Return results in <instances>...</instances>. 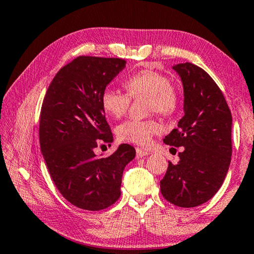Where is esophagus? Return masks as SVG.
Returning a JSON list of instances; mask_svg holds the SVG:
<instances>
[{"mask_svg":"<svg viewBox=\"0 0 254 254\" xmlns=\"http://www.w3.org/2000/svg\"><path fill=\"white\" fill-rule=\"evenodd\" d=\"M135 151H137V156H138V157L147 156V155L149 154V151H148V150L142 149V148H137V149H135Z\"/></svg>","mask_w":254,"mask_h":254,"instance_id":"obj_1","label":"esophagus"}]
</instances>
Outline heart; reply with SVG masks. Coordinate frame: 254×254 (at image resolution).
Listing matches in <instances>:
<instances>
[{"instance_id": "1", "label": "heart", "mask_w": 254, "mask_h": 254, "mask_svg": "<svg viewBox=\"0 0 254 254\" xmlns=\"http://www.w3.org/2000/svg\"><path fill=\"white\" fill-rule=\"evenodd\" d=\"M127 93L106 88L100 101L104 111L115 119L127 114L132 98H146L148 113L170 115L177 109L178 92L164 74L153 69H143L132 74L124 81ZM162 127L155 120H128L116 128L117 137L123 141L147 146L153 135L160 133Z\"/></svg>"}]
</instances>
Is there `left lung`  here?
I'll list each match as a JSON object with an SVG mask.
<instances>
[{"label": "left lung", "mask_w": 254, "mask_h": 254, "mask_svg": "<svg viewBox=\"0 0 254 254\" xmlns=\"http://www.w3.org/2000/svg\"><path fill=\"white\" fill-rule=\"evenodd\" d=\"M184 86L185 115L164 143L184 147L177 164L169 162L161 192L170 203L194 207L220 189L232 160V113L212 77L190 63L172 67Z\"/></svg>", "instance_id": "obj_1"}]
</instances>
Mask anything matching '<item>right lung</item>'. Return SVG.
Segmentation results:
<instances>
[{
  "instance_id": "right-lung-1",
  "label": "right lung",
  "mask_w": 254,
  "mask_h": 254,
  "mask_svg": "<svg viewBox=\"0 0 254 254\" xmlns=\"http://www.w3.org/2000/svg\"><path fill=\"white\" fill-rule=\"evenodd\" d=\"M120 58L81 56L64 66L45 93L40 116V145L49 173L73 205L99 211L121 195L122 175L135 156L122 143L108 157H99V143L113 142L100 97L126 67Z\"/></svg>"
}]
</instances>
